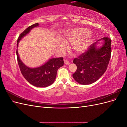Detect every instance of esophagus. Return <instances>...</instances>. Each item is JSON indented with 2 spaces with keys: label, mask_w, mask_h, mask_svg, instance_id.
Instances as JSON below:
<instances>
[{
  "label": "esophagus",
  "mask_w": 127,
  "mask_h": 127,
  "mask_svg": "<svg viewBox=\"0 0 127 127\" xmlns=\"http://www.w3.org/2000/svg\"><path fill=\"white\" fill-rule=\"evenodd\" d=\"M64 63L65 64H66V65H69L70 64V63L67 60H64Z\"/></svg>",
  "instance_id": "34e87169"
}]
</instances>
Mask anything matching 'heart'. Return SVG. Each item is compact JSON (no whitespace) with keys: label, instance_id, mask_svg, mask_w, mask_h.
Here are the masks:
<instances>
[{"label":"heart","instance_id":"b5f03b06","mask_svg":"<svg viewBox=\"0 0 127 127\" xmlns=\"http://www.w3.org/2000/svg\"><path fill=\"white\" fill-rule=\"evenodd\" d=\"M92 41V36L88 30L78 28L69 33L64 39L66 43H72L71 47L74 52L77 54L85 52L90 45ZM67 47L66 44L59 45V49L64 52Z\"/></svg>","mask_w":127,"mask_h":127}]
</instances>
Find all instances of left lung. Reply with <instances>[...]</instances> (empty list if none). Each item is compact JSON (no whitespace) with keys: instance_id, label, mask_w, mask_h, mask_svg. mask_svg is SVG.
I'll return each instance as SVG.
<instances>
[{"instance_id":"8db88e82","label":"left lung","mask_w":127,"mask_h":127,"mask_svg":"<svg viewBox=\"0 0 127 127\" xmlns=\"http://www.w3.org/2000/svg\"><path fill=\"white\" fill-rule=\"evenodd\" d=\"M100 40L103 41L102 47L97 48V41L73 61L77 66V70L72 77L80 84L89 85L95 82L103 75L108 66L111 56V40L104 37Z\"/></svg>"}]
</instances>
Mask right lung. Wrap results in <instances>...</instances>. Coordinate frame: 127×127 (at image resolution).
<instances>
[{"label":"right lung","instance_id":"right-lung-1","mask_svg":"<svg viewBox=\"0 0 127 127\" xmlns=\"http://www.w3.org/2000/svg\"><path fill=\"white\" fill-rule=\"evenodd\" d=\"M38 26V23L30 26L20 34L17 42L16 55L20 70L27 81L34 86L45 87L51 85L55 82L57 70L64 65L63 58H51L40 67L31 68L27 67L23 63L19 57L17 51L18 44L20 41L26 34H28L32 29Z\"/></svg>","mask_w":127,"mask_h":127}]
</instances>
